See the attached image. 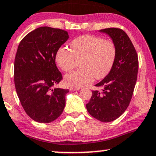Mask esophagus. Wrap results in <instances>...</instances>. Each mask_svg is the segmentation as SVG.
I'll return each instance as SVG.
<instances>
[{
	"label": "esophagus",
	"instance_id": "esophagus-1",
	"mask_svg": "<svg viewBox=\"0 0 156 156\" xmlns=\"http://www.w3.org/2000/svg\"><path fill=\"white\" fill-rule=\"evenodd\" d=\"M70 90H73V91H78V90H81V88H80V87H70Z\"/></svg>",
	"mask_w": 156,
	"mask_h": 156
}]
</instances>
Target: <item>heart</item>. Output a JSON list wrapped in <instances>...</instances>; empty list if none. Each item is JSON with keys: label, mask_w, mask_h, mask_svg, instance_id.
Here are the masks:
<instances>
[{"label": "heart", "mask_w": 156, "mask_h": 156, "mask_svg": "<svg viewBox=\"0 0 156 156\" xmlns=\"http://www.w3.org/2000/svg\"><path fill=\"white\" fill-rule=\"evenodd\" d=\"M71 48L69 50L61 47L56 54L57 65L64 72L72 71L81 61V69L65 76L67 84L80 87L91 83L95 78L102 79L111 72L117 55L112 41L93 35H82L72 41Z\"/></svg>", "instance_id": "1"}]
</instances>
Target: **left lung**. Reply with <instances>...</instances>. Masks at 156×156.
I'll return each mask as SVG.
<instances>
[{
  "label": "left lung",
  "mask_w": 156,
  "mask_h": 156,
  "mask_svg": "<svg viewBox=\"0 0 156 156\" xmlns=\"http://www.w3.org/2000/svg\"><path fill=\"white\" fill-rule=\"evenodd\" d=\"M99 31L111 37L117 55L111 72L95 85L102 90L92 91L91 99L86 108L92 117L108 122L120 117L130 103L137 81L138 57L125 31L114 27Z\"/></svg>",
  "instance_id": "left-lung-1"
}]
</instances>
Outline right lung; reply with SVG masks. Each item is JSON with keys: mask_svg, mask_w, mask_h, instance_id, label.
<instances>
[{"mask_svg": "<svg viewBox=\"0 0 156 156\" xmlns=\"http://www.w3.org/2000/svg\"><path fill=\"white\" fill-rule=\"evenodd\" d=\"M68 39L67 31L40 27L27 34L18 47L14 63L16 93L26 114L36 122H52L65 108L69 90L55 87L63 79L55 58Z\"/></svg>", "mask_w": 156, "mask_h": 156, "instance_id": "add662e5", "label": "right lung"}]
</instances>
